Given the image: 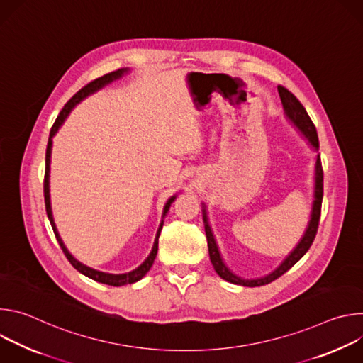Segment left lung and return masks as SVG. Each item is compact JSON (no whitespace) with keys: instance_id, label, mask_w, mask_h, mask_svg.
<instances>
[{"instance_id":"1","label":"left lung","mask_w":363,"mask_h":363,"mask_svg":"<svg viewBox=\"0 0 363 363\" xmlns=\"http://www.w3.org/2000/svg\"><path fill=\"white\" fill-rule=\"evenodd\" d=\"M280 99H281V105L284 109L286 116L290 119V122L304 135V138L308 139L310 145H312L316 150H319V138H318V132H316V126L313 125L312 119L307 115L306 109L303 108L301 103L298 101V99L289 91L286 87L283 86H277ZM322 199H323V169H322V161H320V155H318L316 158V175H315V201H313V206H312V214H310V221L308 225L304 231V235L301 237V240L298 241V244L294 247V250L284 258V262L270 274L260 277V279H242L235 276L223 262V258L220 255L217 242L214 240L211 227L208 224V218H206V213H205V205H202V218H203V225H205V234H206V241H208V251H210V260L214 266V270L218 273V276L233 284H240V286H245V287H257V286H264L269 284L272 281H274L276 279H279L280 276H283L287 270H290L300 258L307 252V250L310 248V245L313 244L318 228H319V220H320V213H322Z\"/></svg>"}]
</instances>
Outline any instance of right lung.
Here are the masks:
<instances>
[{"label": "right lung", "mask_w": 363, "mask_h": 363, "mask_svg": "<svg viewBox=\"0 0 363 363\" xmlns=\"http://www.w3.org/2000/svg\"><path fill=\"white\" fill-rule=\"evenodd\" d=\"M128 72H129V69H128V67H123V69H119V70H116V72L108 73V74H105V76H101V77H99V79H96V80H93V82H90V83H87L84 87H82V89L66 103L65 108H63L62 112L59 113V116H57L55 125L51 126V130H50L48 143H47V149H45V172H44V202H45L47 217H48V220H50L51 228H53L55 235H56V238H57V241H59V244H60V247H62L65 255L67 257V260L70 262V264H72L77 272H80L82 274L87 276L89 279H91V280H94V281H99V283H103V284L116 286V287L125 286V284H132V283L140 280V279L150 270V267H152V264H153V260H155V257H157V252H158V238H160V235H161V230H162V225H164V220L161 221V225H160V228H158L157 238H155V242H153V247H152L150 254L147 255L146 260H145L138 269H135V270H132V272H129V273H123V274H111V273H103V272L94 270V269L87 267V266H84L83 263L77 262L76 258L69 252V250L66 248L65 242L62 241V238H60V235H59V231H57L56 224H55V220H53V214H51L48 177H50V157H51V145H53V136L57 133V130L60 129V126L63 125V122L66 121V118L69 116V113L72 112V109L77 105L79 101H82L84 97H87L89 94L97 91V90L101 89V87H105L106 84L112 83L113 80L122 77V76H123L125 73H128ZM175 198H177V195L171 196V198L168 199V202L165 203L162 218L167 216V213H168V210H169V206H171V203L175 201Z\"/></svg>", "instance_id": "right-lung-1"}]
</instances>
